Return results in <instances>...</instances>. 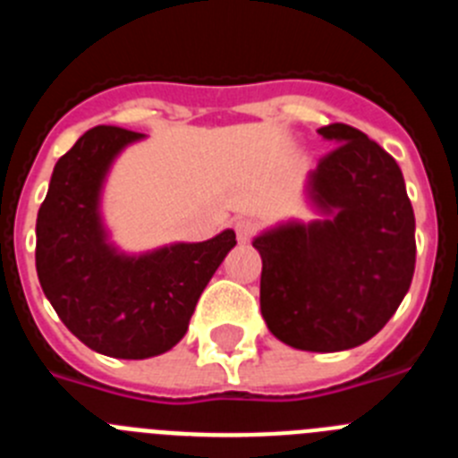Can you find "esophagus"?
Listing matches in <instances>:
<instances>
[{"mask_svg":"<svg viewBox=\"0 0 458 458\" xmlns=\"http://www.w3.org/2000/svg\"><path fill=\"white\" fill-rule=\"evenodd\" d=\"M233 229H236L238 242H250V238L257 233V225H254L252 220H238L236 225H233Z\"/></svg>","mask_w":458,"mask_h":458,"instance_id":"obj_1","label":"esophagus"}]
</instances>
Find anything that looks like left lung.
Masks as SVG:
<instances>
[{"instance_id":"obj_1","label":"left lung","mask_w":458,"mask_h":458,"mask_svg":"<svg viewBox=\"0 0 458 458\" xmlns=\"http://www.w3.org/2000/svg\"><path fill=\"white\" fill-rule=\"evenodd\" d=\"M337 147L307 176L323 220L286 222L252 241L261 314L293 349L335 353L369 342L415 273V216L394 157L346 123L318 128Z\"/></svg>"}]
</instances>
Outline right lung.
<instances>
[{
    "instance_id": "add662e5",
    "label": "right lung",
    "mask_w": 458,
    "mask_h": 458,
    "mask_svg": "<svg viewBox=\"0 0 458 458\" xmlns=\"http://www.w3.org/2000/svg\"><path fill=\"white\" fill-rule=\"evenodd\" d=\"M141 132L96 125L56 160L36 217V273L64 326L96 353L160 355L183 339L201 291L236 245L233 229L204 242L123 254L109 242L100 194L114 157Z\"/></svg>"
}]
</instances>
